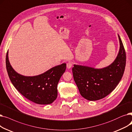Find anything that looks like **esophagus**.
Returning <instances> with one entry per match:
<instances>
[{"instance_id": "1", "label": "esophagus", "mask_w": 132, "mask_h": 132, "mask_svg": "<svg viewBox=\"0 0 132 132\" xmlns=\"http://www.w3.org/2000/svg\"><path fill=\"white\" fill-rule=\"evenodd\" d=\"M72 66V63L71 62H68L67 64V67L68 69H70L71 68V67Z\"/></svg>"}]
</instances>
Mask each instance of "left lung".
I'll return each instance as SVG.
<instances>
[{"instance_id": "8db88e82", "label": "left lung", "mask_w": 132, "mask_h": 132, "mask_svg": "<svg viewBox=\"0 0 132 132\" xmlns=\"http://www.w3.org/2000/svg\"><path fill=\"white\" fill-rule=\"evenodd\" d=\"M118 35L120 48L115 60L108 67L97 69L73 64L72 73L81 96L95 101L101 99L113 91L121 80L126 66V53Z\"/></svg>"}]
</instances>
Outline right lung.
Here are the masks:
<instances>
[{
	"label": "right lung",
	"instance_id": "add662e5",
	"mask_svg": "<svg viewBox=\"0 0 132 132\" xmlns=\"http://www.w3.org/2000/svg\"><path fill=\"white\" fill-rule=\"evenodd\" d=\"M6 66L9 78L15 89L28 100L40 105L52 104L57 98V84L66 69V64L63 63L36 76H23L11 66L9 51L6 56Z\"/></svg>",
	"mask_w": 132,
	"mask_h": 132
}]
</instances>
